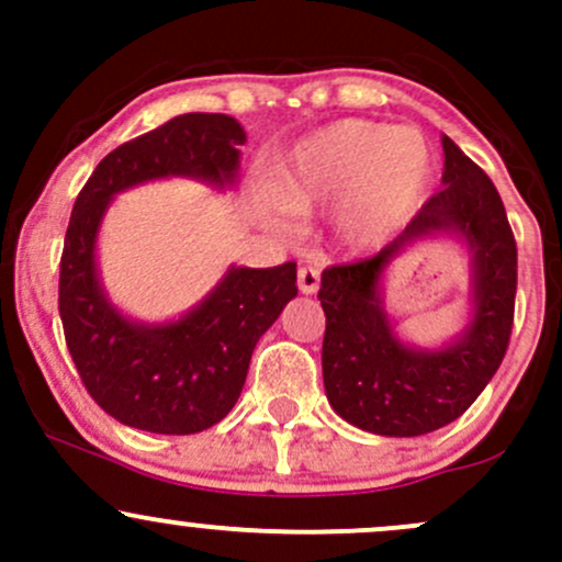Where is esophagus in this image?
I'll return each instance as SVG.
<instances>
[{
	"label": "esophagus",
	"instance_id": "1",
	"mask_svg": "<svg viewBox=\"0 0 562 562\" xmlns=\"http://www.w3.org/2000/svg\"><path fill=\"white\" fill-rule=\"evenodd\" d=\"M317 288H321V271L315 266H302L299 269V291L313 296V293H317Z\"/></svg>",
	"mask_w": 562,
	"mask_h": 562
}]
</instances>
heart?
Listing matches in <instances>:
<instances>
[{
    "label": "heart",
    "mask_w": 562,
    "mask_h": 562,
    "mask_svg": "<svg viewBox=\"0 0 562 562\" xmlns=\"http://www.w3.org/2000/svg\"><path fill=\"white\" fill-rule=\"evenodd\" d=\"M429 184L432 155L416 130L345 119L282 157L271 179V209L310 214L337 206L334 236L361 252L400 234L422 209Z\"/></svg>",
    "instance_id": "1"
}]
</instances>
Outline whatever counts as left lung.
Here are the masks:
<instances>
[{"label": "left lung", "instance_id": "1", "mask_svg": "<svg viewBox=\"0 0 562 562\" xmlns=\"http://www.w3.org/2000/svg\"><path fill=\"white\" fill-rule=\"evenodd\" d=\"M443 190L372 258L321 277L323 386L353 427L416 438L457 422L506 356L517 296V241L492 179L443 135ZM449 238L469 249L471 299L463 331L438 349L405 344L385 310V274L411 246Z\"/></svg>", "mask_w": 562, "mask_h": 562}]
</instances>
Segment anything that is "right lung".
Here are the masks:
<instances>
[{"mask_svg":"<svg viewBox=\"0 0 562 562\" xmlns=\"http://www.w3.org/2000/svg\"><path fill=\"white\" fill-rule=\"evenodd\" d=\"M245 127L225 113H181L103 157L72 206L59 271V315L92 400L127 427L195 435L234 411L266 328L296 299V263L228 266L181 317L144 323L108 296L98 236L119 192L157 179H195L212 190L239 181Z\"/></svg>","mask_w":562,"mask_h":562,"instance_id":"right-lung-1","label":"right lung"}]
</instances>
